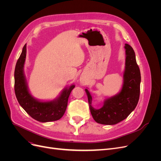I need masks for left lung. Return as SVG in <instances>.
Segmentation results:
<instances>
[{
  "mask_svg": "<svg viewBox=\"0 0 161 161\" xmlns=\"http://www.w3.org/2000/svg\"><path fill=\"white\" fill-rule=\"evenodd\" d=\"M125 69L123 73V84L116 95L105 99L103 106L95 109L92 106V96L87 89L91 114L96 122L103 125H114L125 119L138 104L140 97L141 76L136 63L135 52L129 44L125 43Z\"/></svg>",
  "mask_w": 161,
  "mask_h": 161,
  "instance_id": "8db88e82",
  "label": "left lung"
}]
</instances>
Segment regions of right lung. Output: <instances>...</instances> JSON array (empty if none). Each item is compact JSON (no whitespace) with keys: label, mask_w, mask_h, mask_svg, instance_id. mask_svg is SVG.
Returning <instances> with one entry per match:
<instances>
[{"label":"right lung","mask_w":161,"mask_h":161,"mask_svg":"<svg viewBox=\"0 0 161 161\" xmlns=\"http://www.w3.org/2000/svg\"><path fill=\"white\" fill-rule=\"evenodd\" d=\"M26 53L25 44L14 69V92L19 105L32 118L40 122H50L60 119L65 113L69 95L75 85L72 84L64 87L60 95L53 100L42 101L36 99L29 90L24 73Z\"/></svg>","instance_id":"right-lung-1"}]
</instances>
